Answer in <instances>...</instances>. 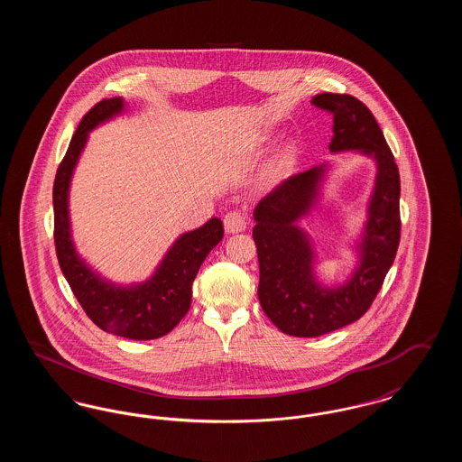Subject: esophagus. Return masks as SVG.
<instances>
[{
	"label": "esophagus",
	"mask_w": 462,
	"mask_h": 462,
	"mask_svg": "<svg viewBox=\"0 0 462 462\" xmlns=\"http://www.w3.org/2000/svg\"><path fill=\"white\" fill-rule=\"evenodd\" d=\"M223 225H225L226 234H239L245 230V218L239 211H230L228 215H225Z\"/></svg>",
	"instance_id": "obj_1"
}]
</instances>
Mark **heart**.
Instances as JSON below:
<instances>
[{"label":"heart","instance_id":"1","mask_svg":"<svg viewBox=\"0 0 462 462\" xmlns=\"http://www.w3.org/2000/svg\"><path fill=\"white\" fill-rule=\"evenodd\" d=\"M272 142V133H263L256 138V143H254V151H263ZM300 157V149L296 143H286L275 157L272 159L270 162V168L266 171V185L268 187H275L279 185L281 181L286 180L287 175L291 173V170L294 168L296 161Z\"/></svg>","mask_w":462,"mask_h":462}]
</instances>
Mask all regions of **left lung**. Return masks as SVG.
I'll use <instances>...</instances> for the list:
<instances>
[{"label":"left lung","instance_id":"1","mask_svg":"<svg viewBox=\"0 0 462 462\" xmlns=\"http://www.w3.org/2000/svg\"><path fill=\"white\" fill-rule=\"evenodd\" d=\"M311 102L332 114L330 152L371 157L375 178L355 242L356 263L337 286L317 279L315 244L300 226L319 206L330 162L287 178L254 208L260 305L279 329L296 337H317L356 322L373 305L400 242V175L373 112L352 95L320 93Z\"/></svg>","mask_w":462,"mask_h":462}]
</instances>
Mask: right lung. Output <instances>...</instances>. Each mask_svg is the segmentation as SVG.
Listing matches in <instances>:
<instances>
[{
	"label": "right lung",
	"instance_id": "add662e5",
	"mask_svg": "<svg viewBox=\"0 0 462 462\" xmlns=\"http://www.w3.org/2000/svg\"><path fill=\"white\" fill-rule=\"evenodd\" d=\"M121 97L98 102L79 123L53 183L55 247L62 273L95 326L136 341L157 339L185 317L192 300V282L209 251L223 239V223L211 218L181 234L166 251L154 273L143 282L116 284L102 277L78 253L72 241L69 189L89 132L125 112Z\"/></svg>",
	"mask_w": 462,
	"mask_h": 462
}]
</instances>
